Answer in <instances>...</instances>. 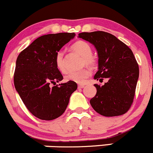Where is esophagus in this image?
<instances>
[{
  "instance_id": "esophagus-1",
  "label": "esophagus",
  "mask_w": 153,
  "mask_h": 153,
  "mask_svg": "<svg viewBox=\"0 0 153 153\" xmlns=\"http://www.w3.org/2000/svg\"><path fill=\"white\" fill-rule=\"evenodd\" d=\"M84 87H85V85H83V84L78 85V88H84Z\"/></svg>"
}]
</instances>
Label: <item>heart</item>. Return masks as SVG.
Here are the masks:
<instances>
[{
	"mask_svg": "<svg viewBox=\"0 0 153 153\" xmlns=\"http://www.w3.org/2000/svg\"><path fill=\"white\" fill-rule=\"evenodd\" d=\"M71 50L82 56V65H88L92 67L96 63L94 57L91 55L92 49L88 42L85 41H77L71 47ZM56 65L57 68L62 72H65L64 56L62 52H58L55 58ZM91 71L89 68H85L76 71H71L65 76L67 81L74 82L76 83H84L86 79L90 76Z\"/></svg>",
	"mask_w": 153,
	"mask_h": 153,
	"instance_id": "heart-1",
	"label": "heart"
}]
</instances>
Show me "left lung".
Masks as SVG:
<instances>
[{
	"label": "left lung",
	"instance_id": "obj_1",
	"mask_svg": "<svg viewBox=\"0 0 153 153\" xmlns=\"http://www.w3.org/2000/svg\"><path fill=\"white\" fill-rule=\"evenodd\" d=\"M78 36L94 45L97 51L95 79H108L102 86L94 84L97 94L90 100L92 108L105 117L126 113L133 102L139 76L138 65L131 50L106 32L81 33Z\"/></svg>",
	"mask_w": 153,
	"mask_h": 153
}]
</instances>
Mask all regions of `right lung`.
<instances>
[{
  "mask_svg": "<svg viewBox=\"0 0 153 153\" xmlns=\"http://www.w3.org/2000/svg\"><path fill=\"white\" fill-rule=\"evenodd\" d=\"M74 36V33L44 35L22 51L16 60L15 87L27 109L41 120L61 116L76 90L74 82L56 85L63 79L56 65V55Z\"/></svg>",
  "mask_w": 153,
  "mask_h": 153,
  "instance_id": "add662e5",
  "label": "right lung"
}]
</instances>
